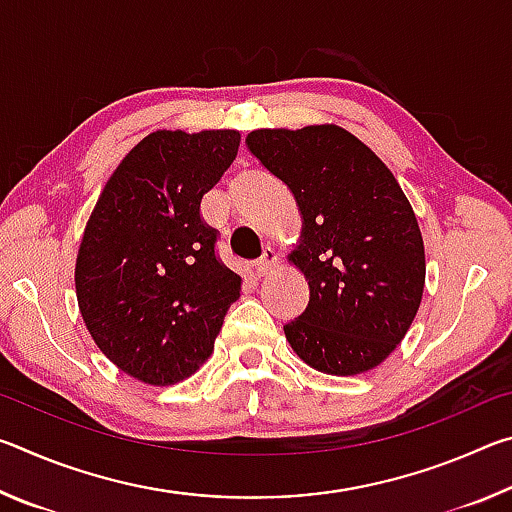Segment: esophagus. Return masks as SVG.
Instances as JSON below:
<instances>
[{"instance_id":"esophagus-1","label":"esophagus","mask_w":512,"mask_h":512,"mask_svg":"<svg viewBox=\"0 0 512 512\" xmlns=\"http://www.w3.org/2000/svg\"><path fill=\"white\" fill-rule=\"evenodd\" d=\"M275 266H277V255H275V250H273L271 246H268V248H264L262 257L257 259V264H255V273H257V277H264V275L271 273Z\"/></svg>"}]
</instances>
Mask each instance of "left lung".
<instances>
[{
	"label": "left lung",
	"instance_id": "1",
	"mask_svg": "<svg viewBox=\"0 0 512 512\" xmlns=\"http://www.w3.org/2000/svg\"><path fill=\"white\" fill-rule=\"evenodd\" d=\"M248 151L296 198L302 230L289 262L309 305L284 325L293 352L325 375H361L409 332L424 291V241L391 169L336 124L259 128Z\"/></svg>",
	"mask_w": 512,
	"mask_h": 512
}]
</instances>
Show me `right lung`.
Instances as JSON below:
<instances>
[{
    "label": "right lung",
    "mask_w": 512,
    "mask_h": 512,
    "mask_svg": "<svg viewBox=\"0 0 512 512\" xmlns=\"http://www.w3.org/2000/svg\"><path fill=\"white\" fill-rule=\"evenodd\" d=\"M239 131H155L112 171L85 225L74 282L97 348L149 386L178 384L214 350L241 277L214 255L201 201Z\"/></svg>",
    "instance_id": "add662e5"
}]
</instances>
